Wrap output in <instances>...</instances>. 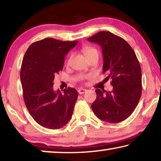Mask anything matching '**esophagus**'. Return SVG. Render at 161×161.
I'll list each match as a JSON object with an SVG mask.
<instances>
[{
	"label": "esophagus",
	"mask_w": 161,
	"mask_h": 161,
	"mask_svg": "<svg viewBox=\"0 0 161 161\" xmlns=\"http://www.w3.org/2000/svg\"><path fill=\"white\" fill-rule=\"evenodd\" d=\"M86 92V89H80L78 90V93L80 94H83L84 93H85Z\"/></svg>",
	"instance_id": "1"
}]
</instances>
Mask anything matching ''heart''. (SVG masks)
<instances>
[{
	"label": "heart",
	"instance_id": "obj_1",
	"mask_svg": "<svg viewBox=\"0 0 161 161\" xmlns=\"http://www.w3.org/2000/svg\"><path fill=\"white\" fill-rule=\"evenodd\" d=\"M83 52L84 54H85L86 58H88L89 57H90L92 55H93V54H99V52L97 50L95 47H90V46H88V47H85L83 48ZM70 59H71V55H69L68 57V58L67 59V62H66V64L68 65L69 64L70 62Z\"/></svg>",
	"mask_w": 161,
	"mask_h": 161
}]
</instances>
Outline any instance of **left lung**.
Segmentation results:
<instances>
[{
    "instance_id": "8db88e82",
    "label": "left lung",
    "mask_w": 161,
    "mask_h": 161,
    "mask_svg": "<svg viewBox=\"0 0 161 161\" xmlns=\"http://www.w3.org/2000/svg\"><path fill=\"white\" fill-rule=\"evenodd\" d=\"M99 44L103 58V73L111 80V92L97 89L92 108L98 118L108 123L126 119L137 107L141 96V68L135 52L126 40L108 31L89 37Z\"/></svg>"
}]
</instances>
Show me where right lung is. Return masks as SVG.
Returning <instances> with one entry per match:
<instances>
[{
  "label": "right lung",
  "instance_id": "1",
  "mask_svg": "<svg viewBox=\"0 0 161 161\" xmlns=\"http://www.w3.org/2000/svg\"><path fill=\"white\" fill-rule=\"evenodd\" d=\"M77 42L45 38L30 45L23 59L24 102L35 121L47 129H60L72 116L77 91L68 87L63 93L54 92L53 81L54 75L63 69L65 55Z\"/></svg>",
  "mask_w": 161,
  "mask_h": 161
}]
</instances>
